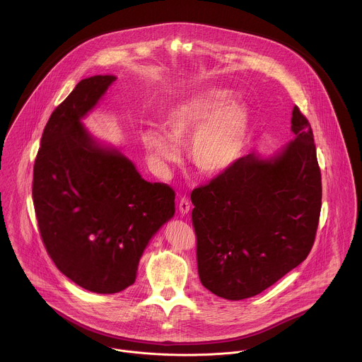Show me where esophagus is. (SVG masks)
I'll return each mask as SVG.
<instances>
[{
  "label": "esophagus",
  "instance_id": "1",
  "mask_svg": "<svg viewBox=\"0 0 362 362\" xmlns=\"http://www.w3.org/2000/svg\"><path fill=\"white\" fill-rule=\"evenodd\" d=\"M179 211L182 215H186L190 211V202L186 196H182L179 200Z\"/></svg>",
  "mask_w": 362,
  "mask_h": 362
}]
</instances>
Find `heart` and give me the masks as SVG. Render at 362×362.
Returning a JSON list of instances; mask_svg holds the SVG:
<instances>
[{"instance_id": "b5f03b06", "label": "heart", "mask_w": 362, "mask_h": 362, "mask_svg": "<svg viewBox=\"0 0 362 362\" xmlns=\"http://www.w3.org/2000/svg\"><path fill=\"white\" fill-rule=\"evenodd\" d=\"M159 129H146L141 141L147 153L162 166L180 160L179 143L191 136L190 158L204 175H221L232 168L245 148L250 130V113L245 103L233 100L223 87H206L190 93L165 112Z\"/></svg>"}]
</instances>
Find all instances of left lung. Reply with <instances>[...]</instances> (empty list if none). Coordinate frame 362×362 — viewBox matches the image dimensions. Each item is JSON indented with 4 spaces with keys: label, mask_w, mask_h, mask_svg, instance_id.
Listing matches in <instances>:
<instances>
[{
    "label": "left lung",
    "mask_w": 362,
    "mask_h": 362,
    "mask_svg": "<svg viewBox=\"0 0 362 362\" xmlns=\"http://www.w3.org/2000/svg\"><path fill=\"white\" fill-rule=\"evenodd\" d=\"M295 139L275 158L255 153L192 192L197 272L212 293H261L306 259L320 223L322 182L314 133L298 106Z\"/></svg>",
    "instance_id": "1"
}]
</instances>
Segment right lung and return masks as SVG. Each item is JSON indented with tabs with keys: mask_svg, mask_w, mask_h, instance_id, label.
I'll list each match as a JSON object with an SVG mask.
<instances>
[{
	"mask_svg": "<svg viewBox=\"0 0 362 362\" xmlns=\"http://www.w3.org/2000/svg\"><path fill=\"white\" fill-rule=\"evenodd\" d=\"M116 80H81L51 113L34 162L33 202L51 259L95 293L136 281L151 236L175 215V190L146 182L116 148L103 147L80 120Z\"/></svg>",
	"mask_w": 362,
	"mask_h": 362,
	"instance_id": "1",
	"label": "right lung"
}]
</instances>
